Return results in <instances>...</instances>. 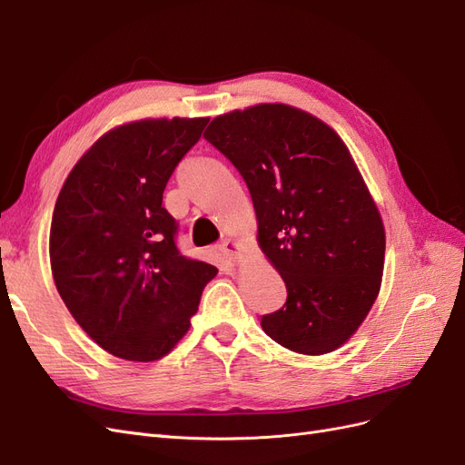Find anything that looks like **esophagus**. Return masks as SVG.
<instances>
[{
  "instance_id": "1",
  "label": "esophagus",
  "mask_w": 465,
  "mask_h": 465,
  "mask_svg": "<svg viewBox=\"0 0 465 465\" xmlns=\"http://www.w3.org/2000/svg\"><path fill=\"white\" fill-rule=\"evenodd\" d=\"M217 250L221 252L224 258L236 262L238 254H241V244H238L236 241H232V238H227V241H223L221 244H217Z\"/></svg>"
}]
</instances>
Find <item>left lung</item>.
<instances>
[{"instance_id":"obj_1","label":"left lung","mask_w":465,"mask_h":465,"mask_svg":"<svg viewBox=\"0 0 465 465\" xmlns=\"http://www.w3.org/2000/svg\"><path fill=\"white\" fill-rule=\"evenodd\" d=\"M203 137L244 178L258 244L283 277L287 302L263 331L294 353L349 341L380 292L386 232L343 139L289 104H256L211 120Z\"/></svg>"}]
</instances>
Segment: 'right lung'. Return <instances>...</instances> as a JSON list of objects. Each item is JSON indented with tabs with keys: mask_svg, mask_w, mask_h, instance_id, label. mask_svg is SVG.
<instances>
[{
	"mask_svg": "<svg viewBox=\"0 0 465 465\" xmlns=\"http://www.w3.org/2000/svg\"><path fill=\"white\" fill-rule=\"evenodd\" d=\"M209 118L118 125L85 151L55 200L50 265L67 311L125 361L171 353L217 267L182 256L163 192Z\"/></svg>",
	"mask_w": 465,
	"mask_h": 465,
	"instance_id": "right-lung-1",
	"label": "right lung"
}]
</instances>
